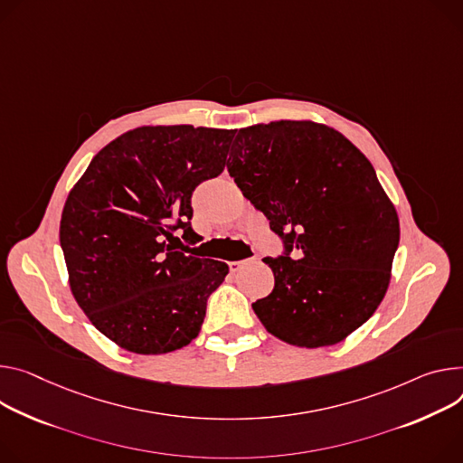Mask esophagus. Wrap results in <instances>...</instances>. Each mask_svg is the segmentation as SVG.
Here are the masks:
<instances>
[{
	"label": "esophagus",
	"mask_w": 463,
	"mask_h": 463,
	"mask_svg": "<svg viewBox=\"0 0 463 463\" xmlns=\"http://www.w3.org/2000/svg\"><path fill=\"white\" fill-rule=\"evenodd\" d=\"M259 259L257 257H250V259H245V260H236V262H229V269H231V273H236V271H240L241 269V266H245V264H253V262H257Z\"/></svg>",
	"instance_id": "34e87169"
}]
</instances>
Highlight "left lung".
<instances>
[{"label":"left lung","instance_id":"obj_1","mask_svg":"<svg viewBox=\"0 0 463 463\" xmlns=\"http://www.w3.org/2000/svg\"><path fill=\"white\" fill-rule=\"evenodd\" d=\"M227 170L269 220L282 253L264 259L275 288L253 310L299 347L342 342L386 296L399 247L395 206L371 162L314 121L240 129Z\"/></svg>","mask_w":463,"mask_h":463}]
</instances>
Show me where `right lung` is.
<instances>
[{
  "label": "right lung",
  "mask_w": 463,
  "mask_h": 463,
  "mask_svg": "<svg viewBox=\"0 0 463 463\" xmlns=\"http://www.w3.org/2000/svg\"><path fill=\"white\" fill-rule=\"evenodd\" d=\"M234 131L140 128L105 146L70 192L61 247L77 305L119 347L162 354L188 345L225 262L190 257L192 194L218 177Z\"/></svg>",
  "instance_id": "1"
}]
</instances>
